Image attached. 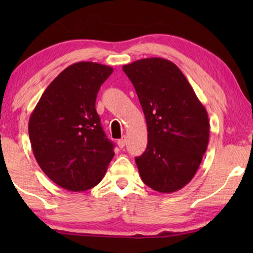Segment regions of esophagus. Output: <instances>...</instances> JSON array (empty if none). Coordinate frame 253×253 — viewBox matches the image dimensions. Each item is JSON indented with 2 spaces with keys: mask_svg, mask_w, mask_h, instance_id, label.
Instances as JSON below:
<instances>
[{
  "mask_svg": "<svg viewBox=\"0 0 253 253\" xmlns=\"http://www.w3.org/2000/svg\"><path fill=\"white\" fill-rule=\"evenodd\" d=\"M126 137H122L121 139L117 140V145H119L120 148H123L124 146H126Z\"/></svg>",
  "mask_w": 253,
  "mask_h": 253,
  "instance_id": "obj_1",
  "label": "esophagus"
}]
</instances>
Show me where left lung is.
Wrapping results in <instances>:
<instances>
[{"instance_id":"left-lung-1","label":"left lung","mask_w":253,"mask_h":253,"mask_svg":"<svg viewBox=\"0 0 253 253\" xmlns=\"http://www.w3.org/2000/svg\"><path fill=\"white\" fill-rule=\"evenodd\" d=\"M147 123V147L136 164L143 182L161 193L182 189L202 164L210 139L205 107L176 64L150 57L123 65Z\"/></svg>"}]
</instances>
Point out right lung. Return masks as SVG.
<instances>
[{"label":"right lung","instance_id":"right-lung-1","mask_svg":"<svg viewBox=\"0 0 253 253\" xmlns=\"http://www.w3.org/2000/svg\"><path fill=\"white\" fill-rule=\"evenodd\" d=\"M112 72V67L94 62L74 63L48 85L30 116L38 165L69 191L95 186L115 154L95 109L100 86Z\"/></svg>","mask_w":253,"mask_h":253}]
</instances>
